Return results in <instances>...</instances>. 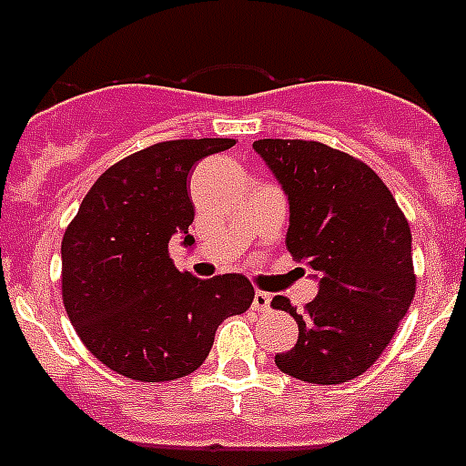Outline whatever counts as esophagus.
Here are the masks:
<instances>
[{"label":"esophagus","mask_w":466,"mask_h":466,"mask_svg":"<svg viewBox=\"0 0 466 466\" xmlns=\"http://www.w3.org/2000/svg\"><path fill=\"white\" fill-rule=\"evenodd\" d=\"M270 302H272L270 293L256 291V293H254V302H251V307H254V311H268V309H270Z\"/></svg>","instance_id":"obj_1"}]
</instances>
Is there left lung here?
Instances as JSON below:
<instances>
[{
  "label": "left lung",
  "instance_id": "1",
  "mask_svg": "<svg viewBox=\"0 0 466 466\" xmlns=\"http://www.w3.org/2000/svg\"><path fill=\"white\" fill-rule=\"evenodd\" d=\"M254 149L289 198L286 247L319 272V296L302 314L272 298L298 323L296 347L277 353V367L307 383L351 381L390 344L416 293L407 217L381 177L347 152L281 138Z\"/></svg>",
  "mask_w": 466,
  "mask_h": 466
}]
</instances>
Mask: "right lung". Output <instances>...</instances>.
Listing matches in <instances>:
<instances>
[{"mask_svg":"<svg viewBox=\"0 0 466 466\" xmlns=\"http://www.w3.org/2000/svg\"><path fill=\"white\" fill-rule=\"evenodd\" d=\"M230 138L166 140L110 166L62 240V298L85 347L136 381H173L203 365L219 323L249 309L242 275L198 279L168 256L175 233L191 247V168Z\"/></svg>","mask_w":466,"mask_h":466,"instance_id":"obj_1","label":"right lung"}]
</instances>
